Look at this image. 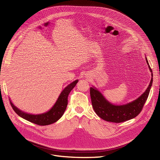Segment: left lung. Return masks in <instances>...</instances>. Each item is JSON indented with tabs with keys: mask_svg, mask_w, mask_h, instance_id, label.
Instances as JSON below:
<instances>
[{
	"mask_svg": "<svg viewBox=\"0 0 160 160\" xmlns=\"http://www.w3.org/2000/svg\"><path fill=\"white\" fill-rule=\"evenodd\" d=\"M146 61L150 72H152V71L147 61V58H146ZM151 75L152 77V73ZM152 81L153 78H152L148 87L141 97L132 102L121 106H115L109 102L97 89L90 88L91 103L95 113L103 120L116 123L124 122L134 118L141 113L147 101Z\"/></svg>",
	"mask_w": 160,
	"mask_h": 160,
	"instance_id": "8db88e82",
	"label": "left lung"
}]
</instances>
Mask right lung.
I'll return each mask as SVG.
<instances>
[{"label":"right lung","instance_id":"obj_1","mask_svg":"<svg viewBox=\"0 0 160 160\" xmlns=\"http://www.w3.org/2000/svg\"><path fill=\"white\" fill-rule=\"evenodd\" d=\"M78 81V80L74 81L63 90L54 106L50 109V110H49L47 113L39 115L28 114L19 110L18 108H17L12 103L11 101L10 104L13 108V110L17 114L21 117L22 118L40 126H45L52 124L56 122L58 119H60L61 117L63 115L67 108V104H68V100H67L68 95L71 91L74 88L76 84H77Z\"/></svg>","mask_w":160,"mask_h":160}]
</instances>
